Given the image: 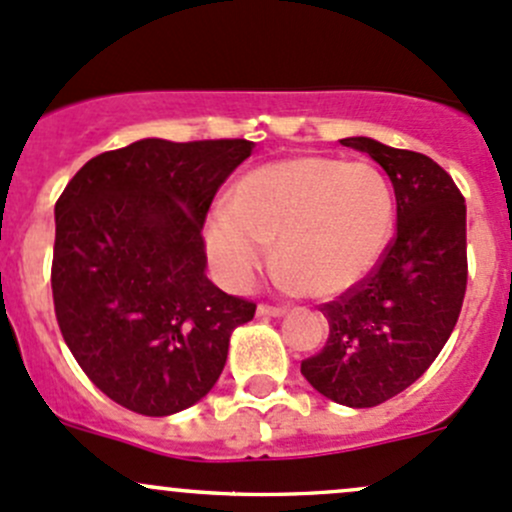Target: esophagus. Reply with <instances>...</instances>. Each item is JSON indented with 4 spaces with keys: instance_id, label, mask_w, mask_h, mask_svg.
I'll return each instance as SVG.
<instances>
[{
    "instance_id": "34e87169",
    "label": "esophagus",
    "mask_w": 512,
    "mask_h": 512,
    "mask_svg": "<svg viewBox=\"0 0 512 512\" xmlns=\"http://www.w3.org/2000/svg\"><path fill=\"white\" fill-rule=\"evenodd\" d=\"M257 314H260V317H285L287 307H272V304H260V307H257Z\"/></svg>"
}]
</instances>
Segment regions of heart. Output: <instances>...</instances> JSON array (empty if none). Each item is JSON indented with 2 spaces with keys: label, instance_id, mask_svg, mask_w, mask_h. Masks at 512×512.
<instances>
[{
  "label": "heart",
  "instance_id": "obj_1",
  "mask_svg": "<svg viewBox=\"0 0 512 512\" xmlns=\"http://www.w3.org/2000/svg\"><path fill=\"white\" fill-rule=\"evenodd\" d=\"M230 213L205 223V247L230 287H245L275 245L277 272L299 294L359 285L394 235L396 198L381 170L304 156L260 165L230 190Z\"/></svg>",
  "mask_w": 512,
  "mask_h": 512
}]
</instances>
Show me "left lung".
I'll use <instances>...</instances> for the list:
<instances>
[{
    "label": "left lung",
    "mask_w": 512,
    "mask_h": 512,
    "mask_svg": "<svg viewBox=\"0 0 512 512\" xmlns=\"http://www.w3.org/2000/svg\"><path fill=\"white\" fill-rule=\"evenodd\" d=\"M342 146L386 170L396 235L359 285L322 304L329 337L302 361V374L327 399L371 409L423 376L456 327L468 282L466 200L423 153L364 136L342 138Z\"/></svg>",
    "instance_id": "left-lung-1"
}]
</instances>
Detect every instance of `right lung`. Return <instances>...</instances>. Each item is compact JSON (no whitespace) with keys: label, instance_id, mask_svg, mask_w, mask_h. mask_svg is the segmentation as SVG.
Instances as JSON below:
<instances>
[{"label":"right lung","instance_id":"1","mask_svg":"<svg viewBox=\"0 0 512 512\" xmlns=\"http://www.w3.org/2000/svg\"><path fill=\"white\" fill-rule=\"evenodd\" d=\"M255 143L143 138L91 158L56 200L54 312L84 374L123 409L170 416L223 374L255 302L205 275L203 225Z\"/></svg>","mask_w":512,"mask_h":512}]
</instances>
